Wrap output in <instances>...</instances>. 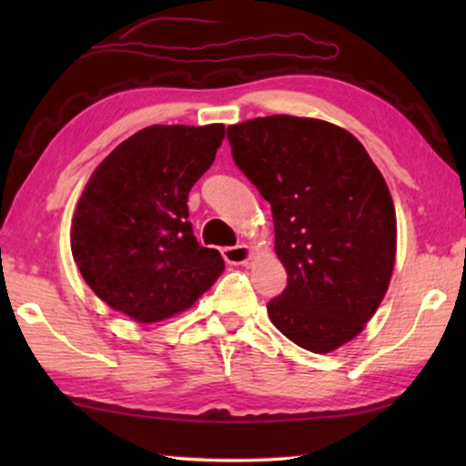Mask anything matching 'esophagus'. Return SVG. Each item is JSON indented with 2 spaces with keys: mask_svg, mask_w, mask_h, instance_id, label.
Instances as JSON below:
<instances>
[{
  "mask_svg": "<svg viewBox=\"0 0 466 466\" xmlns=\"http://www.w3.org/2000/svg\"><path fill=\"white\" fill-rule=\"evenodd\" d=\"M224 255V261L228 265H244L250 258V248L247 247V244H236V247H228L222 250Z\"/></svg>",
  "mask_w": 466,
  "mask_h": 466,
  "instance_id": "esophagus-1",
  "label": "esophagus"
}]
</instances>
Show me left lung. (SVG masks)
I'll list each match as a JSON object with an SVG mask.
<instances>
[{
	"label": "left lung",
	"instance_id": "8db88e82",
	"mask_svg": "<svg viewBox=\"0 0 466 466\" xmlns=\"http://www.w3.org/2000/svg\"><path fill=\"white\" fill-rule=\"evenodd\" d=\"M232 157L269 201L288 286L267 312L289 341H351L389 289L397 218L366 147L333 123L273 115L230 125Z\"/></svg>",
	"mask_w": 466,
	"mask_h": 466
}]
</instances>
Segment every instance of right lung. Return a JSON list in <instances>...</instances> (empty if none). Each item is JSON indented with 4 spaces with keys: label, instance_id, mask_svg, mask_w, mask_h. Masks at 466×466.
<instances>
[{
    "label": "right lung",
    "instance_id": "1",
    "mask_svg": "<svg viewBox=\"0 0 466 466\" xmlns=\"http://www.w3.org/2000/svg\"><path fill=\"white\" fill-rule=\"evenodd\" d=\"M224 125H152L94 170L72 222V255L102 302L156 322L191 309L224 271L197 242L188 191L216 160Z\"/></svg>",
    "mask_w": 466,
    "mask_h": 466
}]
</instances>
